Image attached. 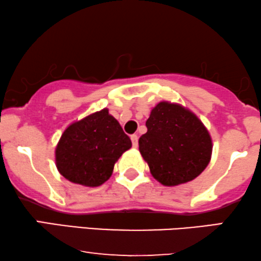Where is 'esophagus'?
Returning <instances> with one entry per match:
<instances>
[{"instance_id": "1", "label": "esophagus", "mask_w": 261, "mask_h": 261, "mask_svg": "<svg viewBox=\"0 0 261 261\" xmlns=\"http://www.w3.org/2000/svg\"><path fill=\"white\" fill-rule=\"evenodd\" d=\"M130 140H132V145H133L134 148L138 147V137L135 134H133L130 137Z\"/></svg>"}]
</instances>
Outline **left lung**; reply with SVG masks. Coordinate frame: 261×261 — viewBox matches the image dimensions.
<instances>
[{
    "label": "left lung",
    "mask_w": 261,
    "mask_h": 261,
    "mask_svg": "<svg viewBox=\"0 0 261 261\" xmlns=\"http://www.w3.org/2000/svg\"><path fill=\"white\" fill-rule=\"evenodd\" d=\"M147 133L139 151L154 179L165 187L188 183L201 174L212 159L213 140L195 113L178 103L162 101L146 121Z\"/></svg>",
    "instance_id": "8db88e82"
}]
</instances>
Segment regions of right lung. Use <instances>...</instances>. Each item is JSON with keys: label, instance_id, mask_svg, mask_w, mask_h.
<instances>
[{"label": "right lung", "instance_id": "1", "mask_svg": "<svg viewBox=\"0 0 261 261\" xmlns=\"http://www.w3.org/2000/svg\"><path fill=\"white\" fill-rule=\"evenodd\" d=\"M130 147L119 121L103 108L66 127L56 146V166L71 183L96 188L109 179L115 163Z\"/></svg>", "mask_w": 261, "mask_h": 261}]
</instances>
